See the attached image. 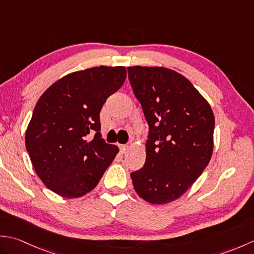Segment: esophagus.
<instances>
[{"label": "esophagus", "instance_id": "esophagus-1", "mask_svg": "<svg viewBox=\"0 0 254 254\" xmlns=\"http://www.w3.org/2000/svg\"><path fill=\"white\" fill-rule=\"evenodd\" d=\"M127 149H128V145H127V144L120 145V150H121L122 153H126V152H127Z\"/></svg>", "mask_w": 254, "mask_h": 254}]
</instances>
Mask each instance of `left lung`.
Segmentation results:
<instances>
[{"mask_svg": "<svg viewBox=\"0 0 254 254\" xmlns=\"http://www.w3.org/2000/svg\"><path fill=\"white\" fill-rule=\"evenodd\" d=\"M128 79L149 127L146 160L131 174L145 201L166 204L191 188L208 165L215 118L183 75L159 66H128Z\"/></svg>", "mask_w": 254, "mask_h": 254, "instance_id": "8db88e82", "label": "left lung"}]
</instances>
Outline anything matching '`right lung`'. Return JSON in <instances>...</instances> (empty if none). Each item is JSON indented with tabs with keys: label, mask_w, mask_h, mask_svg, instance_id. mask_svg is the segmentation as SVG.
<instances>
[{
	"label": "right lung",
	"mask_w": 254,
	"mask_h": 254,
	"mask_svg": "<svg viewBox=\"0 0 254 254\" xmlns=\"http://www.w3.org/2000/svg\"><path fill=\"white\" fill-rule=\"evenodd\" d=\"M126 78L124 66L83 69L57 80L38 100L26 149L38 177L60 196L90 192L119 153L101 138L99 113ZM89 133L95 134L90 141Z\"/></svg>",
	"instance_id": "right-lung-1"
}]
</instances>
